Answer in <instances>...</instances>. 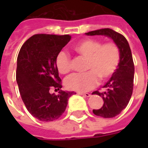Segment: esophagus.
I'll return each instance as SVG.
<instances>
[{
  "label": "esophagus",
  "mask_w": 148,
  "mask_h": 148,
  "mask_svg": "<svg viewBox=\"0 0 148 148\" xmlns=\"http://www.w3.org/2000/svg\"><path fill=\"white\" fill-rule=\"evenodd\" d=\"M78 94H80V95H82V96L84 97H89L91 96V94H90V93H81V92H78Z\"/></svg>",
  "instance_id": "esophagus-1"
}]
</instances>
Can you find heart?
Instances as JSON below:
<instances>
[{
  "instance_id": "heart-1",
  "label": "heart",
  "mask_w": 148,
  "mask_h": 148,
  "mask_svg": "<svg viewBox=\"0 0 148 148\" xmlns=\"http://www.w3.org/2000/svg\"><path fill=\"white\" fill-rule=\"evenodd\" d=\"M74 50L78 55L87 58L85 74H71L66 78L65 86L68 90L86 92L93 89L101 80H107L117 70L121 61V51L114 42L102 44L98 39H86L76 43ZM56 67L61 74H67L71 69L70 56L64 51L58 53L55 59Z\"/></svg>"
}]
</instances>
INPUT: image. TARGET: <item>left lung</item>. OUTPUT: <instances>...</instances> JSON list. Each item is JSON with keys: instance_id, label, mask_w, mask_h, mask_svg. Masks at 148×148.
Here are the masks:
<instances>
[{"instance_id": "8db88e82", "label": "left lung", "mask_w": 148, "mask_h": 148, "mask_svg": "<svg viewBox=\"0 0 148 148\" xmlns=\"http://www.w3.org/2000/svg\"><path fill=\"white\" fill-rule=\"evenodd\" d=\"M86 36H105L111 38L121 51V61L117 70L110 77L103 88L106 91H94L102 97L103 106L99 109H93L96 116L104 118H112L117 116L126 108L131 99L133 90V59L130 47L124 36L110 28H103L86 33Z\"/></svg>"}]
</instances>
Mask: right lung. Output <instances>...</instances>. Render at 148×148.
<instances>
[{
  "label": "right lung",
  "instance_id": "1",
  "mask_svg": "<svg viewBox=\"0 0 148 148\" xmlns=\"http://www.w3.org/2000/svg\"><path fill=\"white\" fill-rule=\"evenodd\" d=\"M69 35H34L21 47L17 57L16 82L27 111L44 122L57 120L74 92L62 91L56 56L71 40ZM51 88L59 90L58 95Z\"/></svg>",
  "mask_w": 148,
  "mask_h": 148
}]
</instances>
